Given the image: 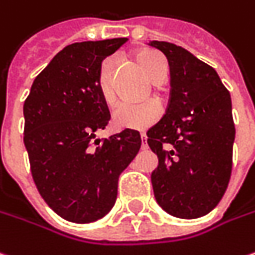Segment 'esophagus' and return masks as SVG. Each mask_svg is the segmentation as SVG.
Wrapping results in <instances>:
<instances>
[{
    "label": "esophagus",
    "instance_id": "esophagus-1",
    "mask_svg": "<svg viewBox=\"0 0 255 255\" xmlns=\"http://www.w3.org/2000/svg\"><path fill=\"white\" fill-rule=\"evenodd\" d=\"M141 144H142V148H147V135L144 132H141Z\"/></svg>",
    "mask_w": 255,
    "mask_h": 255
}]
</instances>
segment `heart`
<instances>
[{"instance_id": "heart-1", "label": "heart", "mask_w": 255, "mask_h": 255, "mask_svg": "<svg viewBox=\"0 0 255 255\" xmlns=\"http://www.w3.org/2000/svg\"><path fill=\"white\" fill-rule=\"evenodd\" d=\"M138 62L152 83L161 84L165 81L168 74V64L160 52L142 51L138 54ZM114 68L116 60L111 57L106 58L101 62L97 75V87L100 95L108 106H113L117 101L113 85ZM160 116L161 106L155 100H149L141 104H120L113 111V124L121 129H145L155 124Z\"/></svg>"}]
</instances>
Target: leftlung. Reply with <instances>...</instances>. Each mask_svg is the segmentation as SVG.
I'll return each mask as SVG.
<instances>
[{
	"label": "left lung",
	"instance_id": "left-lung-1",
	"mask_svg": "<svg viewBox=\"0 0 255 255\" xmlns=\"http://www.w3.org/2000/svg\"><path fill=\"white\" fill-rule=\"evenodd\" d=\"M168 60L170 101L149 128L158 157L151 174L160 207L178 218H198L216 207L228 187L236 127L231 97L213 67L165 41H149Z\"/></svg>",
	"mask_w": 255,
	"mask_h": 255
}]
</instances>
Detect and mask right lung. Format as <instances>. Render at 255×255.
Returning a JSON list of instances; mask_svg holds the SVG:
<instances>
[{
	"instance_id": "add662e5",
	"label": "right lung",
	"mask_w": 255,
	"mask_h": 255,
	"mask_svg": "<svg viewBox=\"0 0 255 255\" xmlns=\"http://www.w3.org/2000/svg\"><path fill=\"white\" fill-rule=\"evenodd\" d=\"M127 38L67 45L35 77L24 103V144L44 201L67 221L93 223L117 200L118 177L141 147L138 131L94 139L110 121L97 87L103 60Z\"/></svg>"
}]
</instances>
